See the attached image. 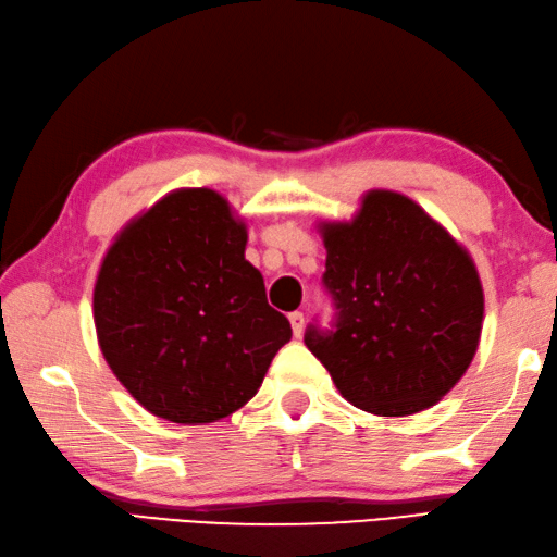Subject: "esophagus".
I'll list each match as a JSON object with an SVG mask.
<instances>
[{
	"mask_svg": "<svg viewBox=\"0 0 557 557\" xmlns=\"http://www.w3.org/2000/svg\"><path fill=\"white\" fill-rule=\"evenodd\" d=\"M288 320H290V330H293V334H296V337H300L302 327H306V314H302V312H290V314H288Z\"/></svg>",
	"mask_w": 557,
	"mask_h": 557,
	"instance_id": "1",
	"label": "esophagus"
}]
</instances>
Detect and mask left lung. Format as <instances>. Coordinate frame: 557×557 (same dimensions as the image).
<instances>
[{
	"instance_id": "obj_1",
	"label": "left lung",
	"mask_w": 557,
	"mask_h": 557,
	"mask_svg": "<svg viewBox=\"0 0 557 557\" xmlns=\"http://www.w3.org/2000/svg\"><path fill=\"white\" fill-rule=\"evenodd\" d=\"M337 306L332 332L306 346L346 403L381 417L436 405L478 351L485 296L475 261L422 206L373 188L351 220L318 225Z\"/></svg>"
}]
</instances>
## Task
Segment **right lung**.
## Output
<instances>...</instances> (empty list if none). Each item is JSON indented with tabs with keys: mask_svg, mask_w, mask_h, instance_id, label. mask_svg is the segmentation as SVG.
<instances>
[{
	"mask_svg": "<svg viewBox=\"0 0 557 557\" xmlns=\"http://www.w3.org/2000/svg\"><path fill=\"white\" fill-rule=\"evenodd\" d=\"M247 223L213 188H176L133 218L94 283L109 369L150 414L211 424L257 395L290 322L245 259Z\"/></svg>",
	"mask_w": 557,
	"mask_h": 557,
	"instance_id": "1",
	"label": "right lung"
}]
</instances>
